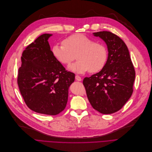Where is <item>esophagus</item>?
I'll list each match as a JSON object with an SVG mask.
<instances>
[{"label": "esophagus", "instance_id": "1", "mask_svg": "<svg viewBox=\"0 0 152 152\" xmlns=\"http://www.w3.org/2000/svg\"><path fill=\"white\" fill-rule=\"evenodd\" d=\"M75 79H76V80H77V81H81L82 80V78L79 76V75H75Z\"/></svg>", "mask_w": 152, "mask_h": 152}]
</instances>
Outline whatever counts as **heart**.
<instances>
[{
  "instance_id": "b5f03b06",
  "label": "heart",
  "mask_w": 152,
  "mask_h": 152,
  "mask_svg": "<svg viewBox=\"0 0 152 152\" xmlns=\"http://www.w3.org/2000/svg\"><path fill=\"white\" fill-rule=\"evenodd\" d=\"M61 45H56L52 53L57 61L65 66L73 62L77 56L78 60L69 69L77 74L89 70L96 73L102 70L107 60V50L102 42L95 41L82 33H76L65 39Z\"/></svg>"
}]
</instances>
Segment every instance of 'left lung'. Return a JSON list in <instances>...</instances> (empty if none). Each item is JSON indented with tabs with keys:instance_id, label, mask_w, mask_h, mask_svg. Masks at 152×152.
I'll return each mask as SVG.
<instances>
[{
	"instance_id": "8db88e82",
	"label": "left lung",
	"mask_w": 152,
	"mask_h": 152,
	"mask_svg": "<svg viewBox=\"0 0 152 152\" xmlns=\"http://www.w3.org/2000/svg\"><path fill=\"white\" fill-rule=\"evenodd\" d=\"M104 41L108 57L104 68L83 80L92 107L108 114L120 110L131 98L135 72L128 48L119 37L110 31L93 33Z\"/></svg>"
}]
</instances>
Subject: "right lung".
<instances>
[{
	"label": "right lung",
	"mask_w": 152,
	"mask_h": 152,
	"mask_svg": "<svg viewBox=\"0 0 152 152\" xmlns=\"http://www.w3.org/2000/svg\"><path fill=\"white\" fill-rule=\"evenodd\" d=\"M43 34L29 45L21 56L17 83L26 106L32 111L54 115L62 112L68 100L69 88L75 74L56 59Z\"/></svg>",
	"instance_id": "obj_1"
}]
</instances>
